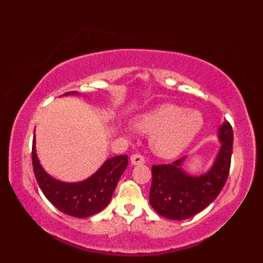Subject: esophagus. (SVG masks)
I'll use <instances>...</instances> for the list:
<instances>
[{"instance_id": "34e87169", "label": "esophagus", "mask_w": 263, "mask_h": 263, "mask_svg": "<svg viewBox=\"0 0 263 263\" xmlns=\"http://www.w3.org/2000/svg\"><path fill=\"white\" fill-rule=\"evenodd\" d=\"M130 161H131V164L135 165V166L142 165L144 163V158H143V156L139 155V154H136V155H132L131 156Z\"/></svg>"}]
</instances>
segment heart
<instances>
[{
  "instance_id": "obj_1",
  "label": "heart",
  "mask_w": 263,
  "mask_h": 263,
  "mask_svg": "<svg viewBox=\"0 0 263 263\" xmlns=\"http://www.w3.org/2000/svg\"><path fill=\"white\" fill-rule=\"evenodd\" d=\"M204 119L200 110L184 109L175 104H163L137 116L133 127L150 135V146L160 157L180 155L202 130Z\"/></svg>"
}]
</instances>
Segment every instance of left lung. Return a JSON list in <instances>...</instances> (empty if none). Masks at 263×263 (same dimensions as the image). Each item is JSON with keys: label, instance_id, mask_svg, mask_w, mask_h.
Here are the masks:
<instances>
[{"label": "left lung", "instance_id": "8db88e82", "mask_svg": "<svg viewBox=\"0 0 263 263\" xmlns=\"http://www.w3.org/2000/svg\"><path fill=\"white\" fill-rule=\"evenodd\" d=\"M220 147L205 173L191 175L182 168L186 157L172 164L153 166L149 203L154 210L172 220H184L205 209L224 187L230 174L233 130L227 121L218 128Z\"/></svg>", "mask_w": 263, "mask_h": 263}]
</instances>
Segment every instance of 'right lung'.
Segmentation results:
<instances>
[{
    "label": "right lung",
    "mask_w": 263,
    "mask_h": 263,
    "mask_svg": "<svg viewBox=\"0 0 263 263\" xmlns=\"http://www.w3.org/2000/svg\"><path fill=\"white\" fill-rule=\"evenodd\" d=\"M64 96H80L71 91ZM32 166L39 187L46 199L63 214L86 218L98 214L109 203L123 172L126 170L127 156L108 158L96 173L80 182H63L51 176L43 168L36 153V137L32 141Z\"/></svg>",
    "instance_id": "add662e5"
}]
</instances>
